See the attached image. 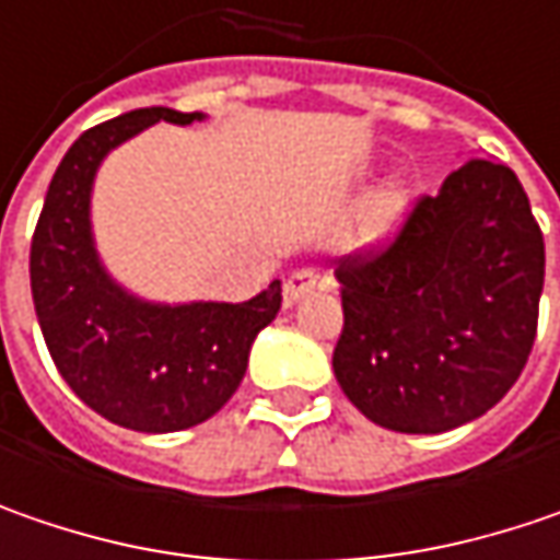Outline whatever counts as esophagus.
I'll list each match as a JSON object with an SVG mask.
<instances>
[{"label":"esophagus","instance_id":"obj_1","mask_svg":"<svg viewBox=\"0 0 560 560\" xmlns=\"http://www.w3.org/2000/svg\"><path fill=\"white\" fill-rule=\"evenodd\" d=\"M319 284H326V276L319 269H313V266L298 269L291 279L284 281V304H298L301 298H306L310 291H316Z\"/></svg>","mask_w":560,"mask_h":560}]
</instances>
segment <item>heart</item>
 I'll use <instances>...</instances> for the list:
<instances>
[{
  "label": "heart",
  "mask_w": 560,
  "mask_h": 560,
  "mask_svg": "<svg viewBox=\"0 0 560 560\" xmlns=\"http://www.w3.org/2000/svg\"><path fill=\"white\" fill-rule=\"evenodd\" d=\"M401 203L404 197L398 187L382 190L376 200L366 207V212L360 215V222H357V229H353V241H357V244H373V241H378L382 234L392 229L395 215L401 212Z\"/></svg>",
  "instance_id": "b5f03b06"
}]
</instances>
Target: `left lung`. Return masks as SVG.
I'll return each instance as SVG.
<instances>
[{"mask_svg": "<svg viewBox=\"0 0 560 560\" xmlns=\"http://www.w3.org/2000/svg\"><path fill=\"white\" fill-rule=\"evenodd\" d=\"M335 276L341 392L373 423L435 435L492 410L523 373L546 244L517 175L470 159L392 241L345 256Z\"/></svg>", "mask_w": 560, "mask_h": 560, "instance_id": "obj_1", "label": "left lung"}]
</instances>
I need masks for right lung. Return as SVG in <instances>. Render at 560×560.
I'll use <instances>...</instances> for the list:
<instances>
[{"label":"right lung","instance_id":"add662e5","mask_svg":"<svg viewBox=\"0 0 560 560\" xmlns=\"http://www.w3.org/2000/svg\"><path fill=\"white\" fill-rule=\"evenodd\" d=\"M197 118L153 106L84 131L52 175L31 241V291L56 370L86 407L137 432H178L222 410L247 373L259 328L281 310L279 279L244 304H150L96 256L90 190L100 162L156 121Z\"/></svg>","mask_w":560,"mask_h":560}]
</instances>
